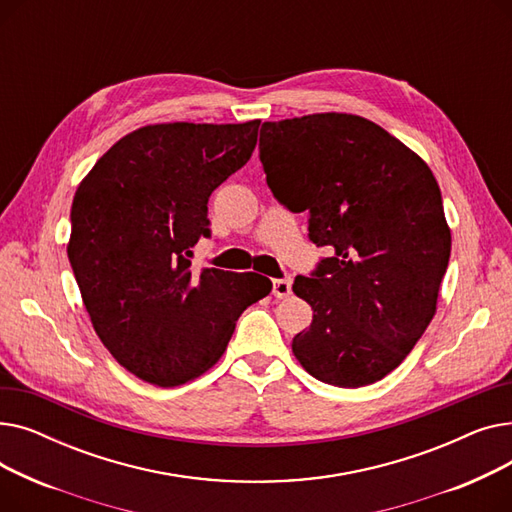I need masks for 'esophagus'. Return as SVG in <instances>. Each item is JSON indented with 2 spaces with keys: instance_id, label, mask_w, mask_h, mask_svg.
I'll list each match as a JSON object with an SVG mask.
<instances>
[{
  "instance_id": "1",
  "label": "esophagus",
  "mask_w": 512,
  "mask_h": 512,
  "mask_svg": "<svg viewBox=\"0 0 512 512\" xmlns=\"http://www.w3.org/2000/svg\"><path fill=\"white\" fill-rule=\"evenodd\" d=\"M272 292H274V297H278V299H286L288 294L292 292V278H290V276H286V278H278V280H274V288H272Z\"/></svg>"
}]
</instances>
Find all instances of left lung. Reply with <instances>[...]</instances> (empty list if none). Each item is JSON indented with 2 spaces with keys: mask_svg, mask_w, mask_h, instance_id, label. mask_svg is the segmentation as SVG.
Instances as JSON below:
<instances>
[{
  "mask_svg": "<svg viewBox=\"0 0 512 512\" xmlns=\"http://www.w3.org/2000/svg\"><path fill=\"white\" fill-rule=\"evenodd\" d=\"M259 159L280 205L330 247L292 290L313 309L292 353L313 378L359 388L396 369L432 321L450 259L440 186L382 126L351 114L263 122Z\"/></svg>",
  "mask_w": 512,
  "mask_h": 512,
  "instance_id": "obj_1",
  "label": "left lung"
}]
</instances>
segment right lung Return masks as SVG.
<instances>
[{"label": "right lung", "mask_w": 512, "mask_h": 512, "mask_svg": "<svg viewBox=\"0 0 512 512\" xmlns=\"http://www.w3.org/2000/svg\"><path fill=\"white\" fill-rule=\"evenodd\" d=\"M259 120L155 124L126 134L78 186L68 259L93 328L137 378L178 386L222 357L234 324L267 297L257 274L191 270L207 201L247 164Z\"/></svg>", "instance_id": "1"}]
</instances>
